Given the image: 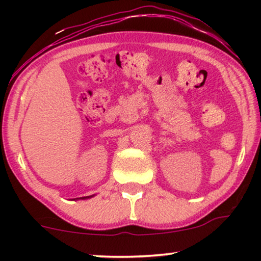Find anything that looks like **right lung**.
Wrapping results in <instances>:
<instances>
[{"label": "right lung", "mask_w": 261, "mask_h": 261, "mask_svg": "<svg viewBox=\"0 0 261 261\" xmlns=\"http://www.w3.org/2000/svg\"><path fill=\"white\" fill-rule=\"evenodd\" d=\"M94 196V195H92ZM92 196H87V197H81V199H87V198H90V197H92Z\"/></svg>", "instance_id": "right-lung-1"}]
</instances>
